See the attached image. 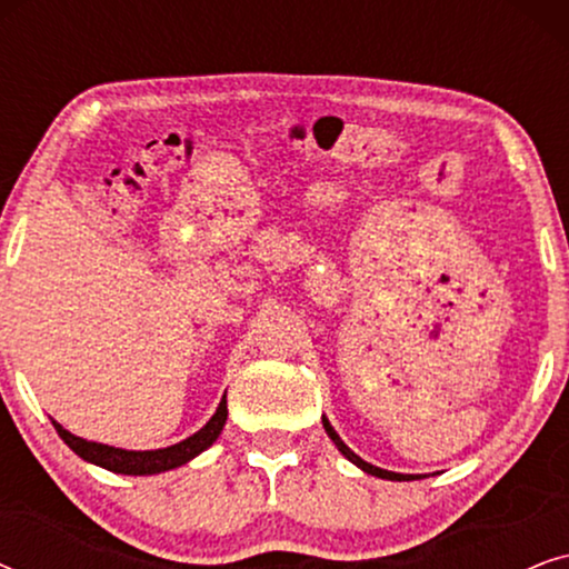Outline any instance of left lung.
I'll return each mask as SVG.
<instances>
[{"label": "left lung", "instance_id": "obj_1", "mask_svg": "<svg viewBox=\"0 0 569 569\" xmlns=\"http://www.w3.org/2000/svg\"><path fill=\"white\" fill-rule=\"evenodd\" d=\"M323 430H326V435H329V438L333 440V446H337V448L341 450V456L349 458V461H352L355 466H360V469H362L365 473H372V477H378V479H391V481H411V479H419V477H415V473L386 471V469H378V466H372V463H368V461H362V458L357 456L355 450H349V448L345 446V440L339 438L337 430H333L331 422H329V419H326V417H323Z\"/></svg>", "mask_w": 569, "mask_h": 569}]
</instances>
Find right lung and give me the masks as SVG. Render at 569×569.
Instances as JSON below:
<instances>
[{"instance_id": "right-lung-1", "label": "right lung", "mask_w": 569, "mask_h": 569, "mask_svg": "<svg viewBox=\"0 0 569 569\" xmlns=\"http://www.w3.org/2000/svg\"><path fill=\"white\" fill-rule=\"evenodd\" d=\"M224 419H228V399L222 396L220 407H217L212 419H209V422L201 427L199 432H193L191 438L176 442V446L158 448V450H123V448L103 446V442H92V440L77 438V435L64 430V427H61L59 422H53V427H57L59 438L64 440L67 446L82 458V461L103 466V469L113 471V473L147 477V473H160V471L178 469V466L189 463L191 458H197L201 450H207L217 438H220Z\"/></svg>"}]
</instances>
